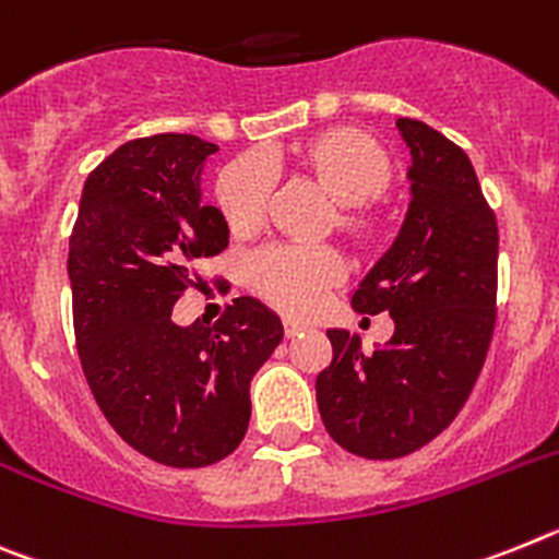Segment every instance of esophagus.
I'll return each mask as SVG.
<instances>
[{"mask_svg":"<svg viewBox=\"0 0 559 559\" xmlns=\"http://www.w3.org/2000/svg\"><path fill=\"white\" fill-rule=\"evenodd\" d=\"M307 332V326L304 323H298V320H284V334L286 337H298V334Z\"/></svg>","mask_w":559,"mask_h":559,"instance_id":"1","label":"esophagus"}]
</instances>
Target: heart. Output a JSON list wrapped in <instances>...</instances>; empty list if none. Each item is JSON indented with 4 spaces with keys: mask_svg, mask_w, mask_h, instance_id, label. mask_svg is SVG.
I'll list each match as a JSON object with an SVG mask.
<instances>
[{
    "mask_svg": "<svg viewBox=\"0 0 559 559\" xmlns=\"http://www.w3.org/2000/svg\"><path fill=\"white\" fill-rule=\"evenodd\" d=\"M286 159L293 171L309 179L334 202L332 225L362 255L380 250L385 222L373 211L396 182L391 154L362 129L332 126L289 145ZM273 193V179L264 163L241 157L216 179V207L236 236H250L261 227ZM343 281V261L329 247H266L247 261V286L264 304L284 314H309L320 307L329 289Z\"/></svg>",
    "mask_w": 559,
    "mask_h": 559,
    "instance_id": "heart-1",
    "label": "heart"
}]
</instances>
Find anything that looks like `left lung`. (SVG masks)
Returning <instances> with one entry per match:
<instances>
[{
	"mask_svg": "<svg viewBox=\"0 0 559 559\" xmlns=\"http://www.w3.org/2000/svg\"><path fill=\"white\" fill-rule=\"evenodd\" d=\"M396 126L414 199L394 247L352 295L357 312L391 314L394 337L366 354L360 337L329 329L334 357L314 382L329 436L373 461L425 448L459 416L498 312V222L473 163L421 120Z\"/></svg>",
	"mask_w": 559,
	"mask_h": 559,
	"instance_id": "8db88e82",
	"label": "left lung"
}]
</instances>
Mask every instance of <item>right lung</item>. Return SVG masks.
Instances as JSON below:
<instances>
[{
    "mask_svg": "<svg viewBox=\"0 0 559 559\" xmlns=\"http://www.w3.org/2000/svg\"><path fill=\"white\" fill-rule=\"evenodd\" d=\"M219 145L197 134L129 140L90 174L70 236L72 326L90 391L120 439L165 467L227 459L250 425V380L284 337L278 314L236 298L213 326L171 309L199 259L227 247L199 171Z\"/></svg>",
    "mask_w": 559,
    "mask_h": 559,
    "instance_id": "1",
    "label": "right lung"
}]
</instances>
